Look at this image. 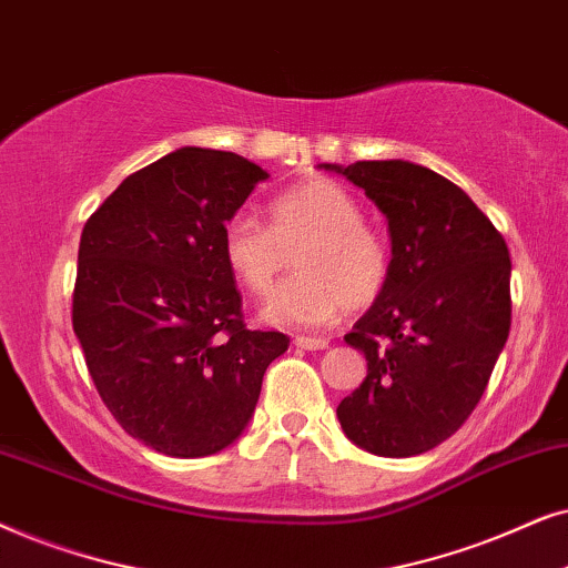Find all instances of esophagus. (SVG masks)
Returning a JSON list of instances; mask_svg holds the SVG:
<instances>
[{
  "mask_svg": "<svg viewBox=\"0 0 568 568\" xmlns=\"http://www.w3.org/2000/svg\"><path fill=\"white\" fill-rule=\"evenodd\" d=\"M296 347H304V351H324V347L329 345L327 337H306V335H298L296 339Z\"/></svg>",
  "mask_w": 568,
  "mask_h": 568,
  "instance_id": "1",
  "label": "esophagus"
}]
</instances>
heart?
<instances>
[{
	"label": "heart",
	"mask_w": 568,
	"mask_h": 568,
	"mask_svg": "<svg viewBox=\"0 0 568 568\" xmlns=\"http://www.w3.org/2000/svg\"><path fill=\"white\" fill-rule=\"evenodd\" d=\"M296 254L298 272L280 285L262 316L283 327H322L343 308L374 304L387 288V239L363 221L343 184L314 179L275 196L270 225L239 210L223 225V256L254 296H267Z\"/></svg>",
	"instance_id": "obj_1"
}]
</instances>
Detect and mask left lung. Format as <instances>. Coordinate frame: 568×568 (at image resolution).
<instances>
[{"instance_id": "1", "label": "left lung", "mask_w": 568, "mask_h": 568, "mask_svg": "<svg viewBox=\"0 0 568 568\" xmlns=\"http://www.w3.org/2000/svg\"><path fill=\"white\" fill-rule=\"evenodd\" d=\"M324 169L361 186L392 236L387 288L345 335L366 355V379L337 405L339 426L372 455H423L470 418L509 337V248L436 171L407 161Z\"/></svg>"}]
</instances>
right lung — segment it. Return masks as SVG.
Listing matches in <instances>:
<instances>
[{
	"label": "right lung",
	"instance_id": "1",
	"mask_svg": "<svg viewBox=\"0 0 568 568\" xmlns=\"http://www.w3.org/2000/svg\"><path fill=\"white\" fill-rule=\"evenodd\" d=\"M267 176L236 153L181 148L121 181L82 229L74 335L103 405L161 455L236 442L288 351L283 332L246 327L223 256L225 221Z\"/></svg>",
	"mask_w": 568,
	"mask_h": 568
}]
</instances>
